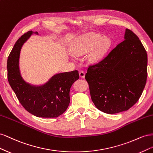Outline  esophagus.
Segmentation results:
<instances>
[{"label":"esophagus","mask_w":153,"mask_h":153,"mask_svg":"<svg viewBox=\"0 0 153 153\" xmlns=\"http://www.w3.org/2000/svg\"><path fill=\"white\" fill-rule=\"evenodd\" d=\"M79 76L81 78H84L85 77V73L84 71H79Z\"/></svg>","instance_id":"34e87169"}]
</instances>
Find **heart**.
I'll list each match as a JSON object with an SVG mask.
<instances>
[{"label":"heart","instance_id":"b5f03b06","mask_svg":"<svg viewBox=\"0 0 153 153\" xmlns=\"http://www.w3.org/2000/svg\"><path fill=\"white\" fill-rule=\"evenodd\" d=\"M111 46V41L108 37L93 32L81 35L72 43V53L80 56L85 53L86 60L89 64L100 62L105 57Z\"/></svg>","mask_w":153,"mask_h":153}]
</instances>
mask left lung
Masks as SVG:
<instances>
[{
    "label": "left lung",
    "instance_id": "obj_1",
    "mask_svg": "<svg viewBox=\"0 0 153 153\" xmlns=\"http://www.w3.org/2000/svg\"><path fill=\"white\" fill-rule=\"evenodd\" d=\"M147 55L138 36L126 29L124 40L85 74L92 102L102 112L128 110L139 100L147 76Z\"/></svg>",
    "mask_w": 153,
    "mask_h": 153
}]
</instances>
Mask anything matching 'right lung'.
I'll return each mask as SVG.
<instances>
[{"label": "right lung", "mask_w": 153, "mask_h": 153, "mask_svg": "<svg viewBox=\"0 0 153 153\" xmlns=\"http://www.w3.org/2000/svg\"><path fill=\"white\" fill-rule=\"evenodd\" d=\"M33 33L38 34L30 30L22 35L9 55L7 62L9 84L27 112L39 117H57L68 108L70 102V88L79 78V74L77 70L58 73L41 86L25 82L20 72V53L23 45Z\"/></svg>", "instance_id": "1"}]
</instances>
